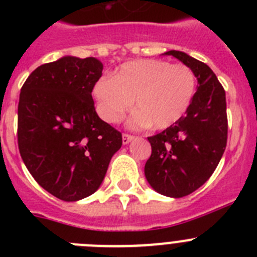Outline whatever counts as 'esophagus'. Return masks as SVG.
Masks as SVG:
<instances>
[{
  "instance_id": "34e87169",
  "label": "esophagus",
  "mask_w": 257,
  "mask_h": 257,
  "mask_svg": "<svg viewBox=\"0 0 257 257\" xmlns=\"http://www.w3.org/2000/svg\"><path fill=\"white\" fill-rule=\"evenodd\" d=\"M133 140H134L133 135H128V134H123V135H122V143H123L124 145L128 144V143L133 142Z\"/></svg>"
}]
</instances>
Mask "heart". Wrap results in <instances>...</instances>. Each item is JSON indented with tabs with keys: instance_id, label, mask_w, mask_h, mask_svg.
Returning a JSON list of instances; mask_svg holds the SVG:
<instances>
[{
	"instance_id": "1",
	"label": "heart",
	"mask_w": 257,
	"mask_h": 257,
	"mask_svg": "<svg viewBox=\"0 0 257 257\" xmlns=\"http://www.w3.org/2000/svg\"><path fill=\"white\" fill-rule=\"evenodd\" d=\"M196 92V76L189 67L147 59L126 63L114 76H103L92 87L97 114L115 123L131 106L134 127L165 130L180 121Z\"/></svg>"
}]
</instances>
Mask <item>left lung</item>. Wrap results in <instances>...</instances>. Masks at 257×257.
I'll return each instance as SVG.
<instances>
[{"instance_id": "1", "label": "left lung", "mask_w": 257, "mask_h": 257, "mask_svg": "<svg viewBox=\"0 0 257 257\" xmlns=\"http://www.w3.org/2000/svg\"><path fill=\"white\" fill-rule=\"evenodd\" d=\"M162 55L174 56L189 67L198 83L189 109L180 121L148 138L152 154L145 163L144 174L157 193L181 198L210 179L225 151V91L205 63L176 50Z\"/></svg>"}]
</instances>
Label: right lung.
Returning a JSON list of instances; mask_svg holds the SVG:
<instances>
[{"label":"right lung","mask_w":257,"mask_h":257,"mask_svg":"<svg viewBox=\"0 0 257 257\" xmlns=\"http://www.w3.org/2000/svg\"><path fill=\"white\" fill-rule=\"evenodd\" d=\"M103 64L63 56L36 68L20 90L18 144L45 190L65 202L96 192L122 135L95 112L91 92Z\"/></svg>","instance_id":"1"}]
</instances>
